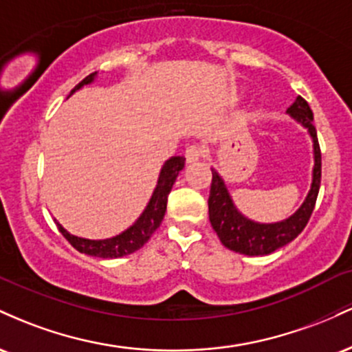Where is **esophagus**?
Masks as SVG:
<instances>
[{"label":"esophagus","instance_id":"obj_1","mask_svg":"<svg viewBox=\"0 0 352 352\" xmlns=\"http://www.w3.org/2000/svg\"><path fill=\"white\" fill-rule=\"evenodd\" d=\"M185 160H187V164H192V162H197V160L201 159V155H204V151H201V147L199 144H190L187 148H185Z\"/></svg>","mask_w":352,"mask_h":352}]
</instances>
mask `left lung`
Returning a JSON list of instances; mask_svg holds the SVG:
<instances>
[{
    "label": "left lung",
    "instance_id": "1",
    "mask_svg": "<svg viewBox=\"0 0 352 352\" xmlns=\"http://www.w3.org/2000/svg\"><path fill=\"white\" fill-rule=\"evenodd\" d=\"M288 112L298 122H301L308 129L314 145L313 185H311L308 199L293 217H289L285 221H280V223L272 225L250 221L248 218L238 213V210L233 207V201L230 199L223 180L220 179V175L215 170H212V184H210L208 197L210 223H212L221 243L236 253L258 256V254L273 253L274 250L289 243L308 225L311 213H313L314 205H316L319 185H321V148H319L316 127L313 125V111H311L309 104L301 96H298V99L288 109Z\"/></svg>",
    "mask_w": 352,
    "mask_h": 352
}]
</instances>
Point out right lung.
<instances>
[{"mask_svg":"<svg viewBox=\"0 0 352 352\" xmlns=\"http://www.w3.org/2000/svg\"><path fill=\"white\" fill-rule=\"evenodd\" d=\"M94 76L96 72L86 76L78 86L72 89L71 94L74 91H78L80 86H84V84L92 82V80H94ZM184 165L185 159L180 155L172 157V159H168L167 162L164 164L159 182H157V187L153 190V195L151 201H148L147 208L144 210V213L140 215L139 220H137L131 228H127L124 233H120V235H117L114 238H107V240H86V238H79L67 233L66 230L56 221L59 232L63 233V236L66 238L78 252L91 254V256L120 258L125 256V254L137 252V250L142 248V246L147 243L148 238L152 236V233L160 227V223H162L165 210H167L168 193H170L173 182H175L179 172L184 168Z\"/></svg>","mask_w":352,"mask_h":352,"instance_id":"right-lung-1","label":"right lung"}]
</instances>
